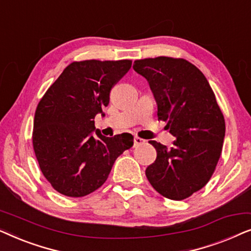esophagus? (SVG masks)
<instances>
[{
    "instance_id": "1",
    "label": "esophagus",
    "mask_w": 251,
    "mask_h": 251,
    "mask_svg": "<svg viewBox=\"0 0 251 251\" xmlns=\"http://www.w3.org/2000/svg\"><path fill=\"white\" fill-rule=\"evenodd\" d=\"M143 143H144V139L139 138V137H135V138H133V146H135V147L142 145Z\"/></svg>"
}]
</instances>
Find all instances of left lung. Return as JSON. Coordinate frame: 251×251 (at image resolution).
Listing matches in <instances>:
<instances>
[{
    "label": "left lung",
    "instance_id": "8db88e82",
    "mask_svg": "<svg viewBox=\"0 0 251 251\" xmlns=\"http://www.w3.org/2000/svg\"><path fill=\"white\" fill-rule=\"evenodd\" d=\"M133 70L147 80L157 105V119L176 140L168 149L151 140L156 160L146 168L154 190L170 200H184L201 190L214 174L225 137L224 115L202 72L180 58L136 60Z\"/></svg>",
    "mask_w": 251,
    "mask_h": 251
}]
</instances>
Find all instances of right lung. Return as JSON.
I'll list each match as a JSON object with an SVG mask.
<instances>
[{
    "instance_id": "add662e5",
    "label": "right lung",
    "mask_w": 251,
    "mask_h": 251,
    "mask_svg": "<svg viewBox=\"0 0 251 251\" xmlns=\"http://www.w3.org/2000/svg\"><path fill=\"white\" fill-rule=\"evenodd\" d=\"M131 64L74 61L40 100L34 116V152L43 176L59 193L72 198L92 193L107 179L115 160L132 147V135L105 137L94 121Z\"/></svg>"
}]
</instances>
